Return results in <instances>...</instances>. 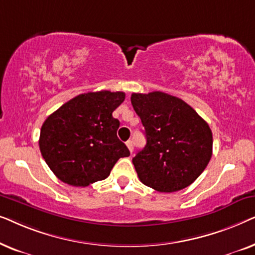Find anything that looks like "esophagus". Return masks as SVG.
<instances>
[{
    "label": "esophagus",
    "instance_id": "1",
    "mask_svg": "<svg viewBox=\"0 0 255 255\" xmlns=\"http://www.w3.org/2000/svg\"><path fill=\"white\" fill-rule=\"evenodd\" d=\"M127 146H128V148L130 149V152L132 153V151H133V141H132V140H128V141H127Z\"/></svg>",
    "mask_w": 255,
    "mask_h": 255
}]
</instances>
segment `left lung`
Instances as JSON below:
<instances>
[{
  "instance_id": "obj_1",
  "label": "left lung",
  "mask_w": 255,
  "mask_h": 255,
  "mask_svg": "<svg viewBox=\"0 0 255 255\" xmlns=\"http://www.w3.org/2000/svg\"><path fill=\"white\" fill-rule=\"evenodd\" d=\"M131 103L146 137L145 147L132 159L139 180L160 193L190 186L212 155L207 122L184 101L162 92L133 93Z\"/></svg>"
}]
</instances>
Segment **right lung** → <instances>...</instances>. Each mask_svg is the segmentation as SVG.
Masks as SVG:
<instances>
[{"instance_id": "obj_1", "label": "right lung", "mask_w": 255, "mask_h": 255, "mask_svg": "<svg viewBox=\"0 0 255 255\" xmlns=\"http://www.w3.org/2000/svg\"><path fill=\"white\" fill-rule=\"evenodd\" d=\"M124 100L123 92L81 94L46 118L39 148L59 180L87 187L107 179L117 160L130 155L117 137L120 121L113 117Z\"/></svg>"}]
</instances>
